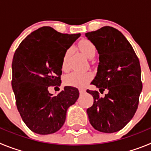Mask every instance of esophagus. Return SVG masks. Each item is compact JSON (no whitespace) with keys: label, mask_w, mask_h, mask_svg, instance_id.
<instances>
[{"label":"esophagus","mask_w":151,"mask_h":151,"mask_svg":"<svg viewBox=\"0 0 151 151\" xmlns=\"http://www.w3.org/2000/svg\"><path fill=\"white\" fill-rule=\"evenodd\" d=\"M85 89H82V88H80V89H79V93H80V94H83V93H85Z\"/></svg>","instance_id":"obj_1"}]
</instances>
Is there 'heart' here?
Segmentation results:
<instances>
[{
    "instance_id": "b5f03b06",
    "label": "heart",
    "mask_w": 151,
    "mask_h": 151,
    "mask_svg": "<svg viewBox=\"0 0 151 151\" xmlns=\"http://www.w3.org/2000/svg\"><path fill=\"white\" fill-rule=\"evenodd\" d=\"M79 48L82 50L84 55L88 59L91 58L92 57H94L95 55V46L91 41L85 39L80 41ZM69 54H70V50H67L65 52L63 57L62 69L63 70H66L67 69V63ZM91 78L92 75L90 72L74 71L66 75L64 78V81H65V83L68 85H71L73 87L83 88L89 83Z\"/></svg>"
}]
</instances>
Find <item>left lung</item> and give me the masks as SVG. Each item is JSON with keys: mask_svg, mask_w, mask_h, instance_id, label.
<instances>
[{"mask_svg": "<svg viewBox=\"0 0 151 151\" xmlns=\"http://www.w3.org/2000/svg\"><path fill=\"white\" fill-rule=\"evenodd\" d=\"M99 54V64L92 85L96 91L87 90L94 104L87 109L89 122L96 130L113 133L121 130L134 116L142 90L141 70L138 57L125 36L117 29L104 26L85 33Z\"/></svg>", "mask_w": 151, "mask_h": 151, "instance_id": "1", "label": "left lung"}]
</instances>
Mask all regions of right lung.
<instances>
[{"instance_id": "add662e5", "label": "right lung", "mask_w": 151, "mask_h": 151, "mask_svg": "<svg viewBox=\"0 0 151 151\" xmlns=\"http://www.w3.org/2000/svg\"><path fill=\"white\" fill-rule=\"evenodd\" d=\"M80 35L44 26L29 35L16 50L12 88L17 110L33 132L49 134L60 130L68 108L78 98L76 88L65 86L57 95L50 94L48 88L60 85L63 57Z\"/></svg>"}]
</instances>
